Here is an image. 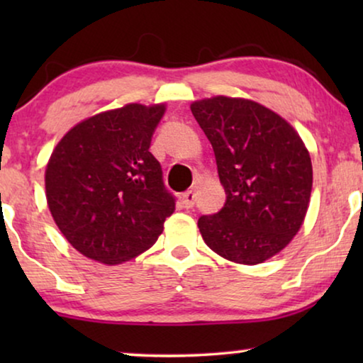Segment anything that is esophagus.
Listing matches in <instances>:
<instances>
[{
  "label": "esophagus",
  "instance_id": "1",
  "mask_svg": "<svg viewBox=\"0 0 363 363\" xmlns=\"http://www.w3.org/2000/svg\"><path fill=\"white\" fill-rule=\"evenodd\" d=\"M195 198H196L195 190H188V191L183 193V196H182L183 206H185L186 210H190V208L195 206Z\"/></svg>",
  "mask_w": 363,
  "mask_h": 363
}]
</instances>
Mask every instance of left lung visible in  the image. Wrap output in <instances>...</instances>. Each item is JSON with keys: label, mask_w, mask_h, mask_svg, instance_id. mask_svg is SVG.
I'll return each mask as SVG.
<instances>
[{"label": "left lung", "mask_w": 363, "mask_h": 363, "mask_svg": "<svg viewBox=\"0 0 363 363\" xmlns=\"http://www.w3.org/2000/svg\"><path fill=\"white\" fill-rule=\"evenodd\" d=\"M210 140L225 206L198 228L216 255L259 264L301 230L312 190V163L299 133L284 118L246 99L213 97L191 104Z\"/></svg>", "instance_id": "1"}]
</instances>
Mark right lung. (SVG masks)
Wrapping results in <instances>:
<instances>
[{"mask_svg":"<svg viewBox=\"0 0 363 363\" xmlns=\"http://www.w3.org/2000/svg\"><path fill=\"white\" fill-rule=\"evenodd\" d=\"M165 106L97 113L71 128L46 168V198L66 240L84 256L118 264L140 255L163 231L175 196L152 155Z\"/></svg>","mask_w":363,"mask_h":363,"instance_id":"obj_1","label":"right lung"}]
</instances>
